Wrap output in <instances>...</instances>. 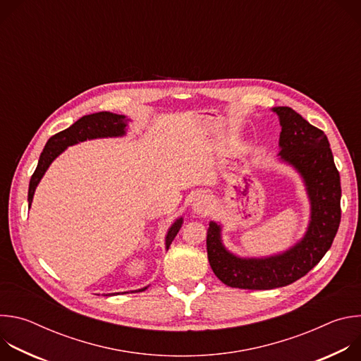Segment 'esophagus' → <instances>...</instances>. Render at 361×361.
I'll list each match as a JSON object with an SVG mask.
<instances>
[{"label": "esophagus", "instance_id": "34e87169", "mask_svg": "<svg viewBox=\"0 0 361 361\" xmlns=\"http://www.w3.org/2000/svg\"><path fill=\"white\" fill-rule=\"evenodd\" d=\"M212 209V201L209 198V195L205 194H201L198 195L195 200H194V204H192V210L195 214L198 216H205Z\"/></svg>", "mask_w": 361, "mask_h": 361}]
</instances>
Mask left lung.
I'll use <instances>...</instances> for the list:
<instances>
[{"mask_svg": "<svg viewBox=\"0 0 361 361\" xmlns=\"http://www.w3.org/2000/svg\"><path fill=\"white\" fill-rule=\"evenodd\" d=\"M280 117V157L304 178L312 201V221L302 240L269 259H238L221 244L220 226L210 223L207 255L214 274L227 286L271 290L310 271L333 244L341 220V185L326 134L290 107H274Z\"/></svg>", "mask_w": 361, "mask_h": 361, "instance_id": "8db88e82", "label": "left lung"}]
</instances>
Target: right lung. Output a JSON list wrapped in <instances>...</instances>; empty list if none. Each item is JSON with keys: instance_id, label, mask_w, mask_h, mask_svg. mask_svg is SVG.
Here are the masks:
<instances>
[{"instance_id": "right-lung-1", "label": "right lung", "mask_w": 361, "mask_h": 361, "mask_svg": "<svg viewBox=\"0 0 361 361\" xmlns=\"http://www.w3.org/2000/svg\"><path fill=\"white\" fill-rule=\"evenodd\" d=\"M126 117L124 116H118V114H113V113H107V111H101V113H95V114H90V116H84L81 117L78 121H75L71 127L54 134L51 137L38 160V166L34 171V174L31 176L30 180V187H28V207L32 202V197H34V191L39 183V180L42 178L44 173L47 171V169L49 167V164L54 161L56 157H59L60 154L73 144H77L80 141H85V140H92V138H101V137H120L124 135V128H126ZM183 224V219H178L169 230L167 237H166V248L169 250L171 241L174 240V237L177 235V233L180 231ZM147 288V287H145ZM145 288L137 290V291H144Z\"/></svg>"}]
</instances>
